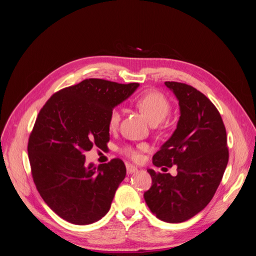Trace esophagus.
Masks as SVG:
<instances>
[{
  "mask_svg": "<svg viewBox=\"0 0 256 256\" xmlns=\"http://www.w3.org/2000/svg\"><path fill=\"white\" fill-rule=\"evenodd\" d=\"M126 168H127V174H132L138 171V168L132 164H127Z\"/></svg>",
  "mask_w": 256,
  "mask_h": 256,
  "instance_id": "34e87169",
  "label": "esophagus"
}]
</instances>
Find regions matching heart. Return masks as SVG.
Returning <instances> with one entry per match:
<instances>
[{
    "mask_svg": "<svg viewBox=\"0 0 256 256\" xmlns=\"http://www.w3.org/2000/svg\"><path fill=\"white\" fill-rule=\"evenodd\" d=\"M136 106L142 113L144 118L148 120L152 125H158L159 122L164 120L166 116L171 112V102L166 96H164L162 92L152 90L147 92L144 95L136 100ZM120 120V114L118 109H114L111 112L110 118H109V126L110 128L118 127V122ZM145 146L141 145L138 148L132 146H125L122 148V152L126 156L138 159V150H144Z\"/></svg>",
    "mask_w": 256,
    "mask_h": 256,
    "instance_id": "heart-1",
    "label": "heart"
}]
</instances>
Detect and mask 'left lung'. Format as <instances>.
<instances>
[{"label": "left lung", "instance_id": "left-lung-1", "mask_svg": "<svg viewBox=\"0 0 256 256\" xmlns=\"http://www.w3.org/2000/svg\"><path fill=\"white\" fill-rule=\"evenodd\" d=\"M164 84L176 96L180 116L152 164L176 166L177 175L147 170L152 182L144 198L158 219L180 223L203 210L219 187L228 162L226 130L219 111L200 90L180 82Z\"/></svg>", "mask_w": 256, "mask_h": 256}]
</instances>
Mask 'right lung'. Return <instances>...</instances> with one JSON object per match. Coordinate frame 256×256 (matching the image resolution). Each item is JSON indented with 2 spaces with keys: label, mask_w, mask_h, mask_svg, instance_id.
<instances>
[{
  "label": "right lung",
  "mask_w": 256,
  "mask_h": 256,
  "mask_svg": "<svg viewBox=\"0 0 256 256\" xmlns=\"http://www.w3.org/2000/svg\"><path fill=\"white\" fill-rule=\"evenodd\" d=\"M138 86L86 79L52 95L38 114L28 144L30 170L40 196L62 219L86 226L109 212L126 166L118 158L88 166L84 152L106 146L111 112Z\"/></svg>",
  "instance_id": "right-lung-1"
}]
</instances>
